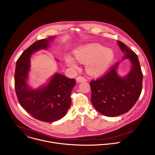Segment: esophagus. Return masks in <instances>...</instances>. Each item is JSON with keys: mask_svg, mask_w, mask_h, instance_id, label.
I'll return each mask as SVG.
<instances>
[{"mask_svg": "<svg viewBox=\"0 0 155 155\" xmlns=\"http://www.w3.org/2000/svg\"><path fill=\"white\" fill-rule=\"evenodd\" d=\"M76 80L77 82L80 83V82H84V81H86V79L83 77H81V76H79V77H77V78H76Z\"/></svg>", "mask_w": 155, "mask_h": 155, "instance_id": "esophagus-1", "label": "esophagus"}]
</instances>
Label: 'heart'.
Instances as JSON below:
<instances>
[{"mask_svg":"<svg viewBox=\"0 0 155 155\" xmlns=\"http://www.w3.org/2000/svg\"><path fill=\"white\" fill-rule=\"evenodd\" d=\"M74 54L78 62L86 64V70L91 75H99L105 72L114 58L112 50L98 44L80 47L75 50ZM66 62L72 69L78 68V62L74 58L69 56Z\"/></svg>","mask_w":155,"mask_h":155,"instance_id":"obj_1","label":"heart"}]
</instances>
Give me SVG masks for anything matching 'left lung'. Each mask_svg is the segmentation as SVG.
Masks as SVG:
<instances>
[{
	"instance_id": "obj_1",
	"label": "left lung",
	"mask_w": 155,
	"mask_h": 155,
	"mask_svg": "<svg viewBox=\"0 0 155 155\" xmlns=\"http://www.w3.org/2000/svg\"><path fill=\"white\" fill-rule=\"evenodd\" d=\"M124 53L123 59H129L132 68L124 77H120L116 63L102 77L90 82L91 101L95 108L103 115L117 117L123 115L137 101L142 89L143 74L137 55L124 43L118 41Z\"/></svg>"
}]
</instances>
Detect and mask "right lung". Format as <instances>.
Masks as SVG:
<instances>
[{"mask_svg":"<svg viewBox=\"0 0 155 155\" xmlns=\"http://www.w3.org/2000/svg\"><path fill=\"white\" fill-rule=\"evenodd\" d=\"M53 37L37 40L25 50L16 61L15 73V91L21 106L34 118L49 123L61 119L67 114L75 80L56 74L47 86L35 90L28 86L26 79L31 54L47 48Z\"/></svg>","mask_w":155,"mask_h":155,"instance_id":"right-lung-1","label":"right lung"}]
</instances>
